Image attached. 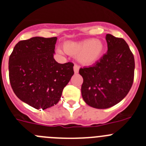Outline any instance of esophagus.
Wrapping results in <instances>:
<instances>
[{
	"label": "esophagus",
	"mask_w": 146,
	"mask_h": 146,
	"mask_svg": "<svg viewBox=\"0 0 146 146\" xmlns=\"http://www.w3.org/2000/svg\"><path fill=\"white\" fill-rule=\"evenodd\" d=\"M73 70H74L75 73H78L79 71V66L78 65H74L73 66Z\"/></svg>",
	"instance_id": "1"
}]
</instances>
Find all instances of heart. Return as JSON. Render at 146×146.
Returning <instances> with one entry per match:
<instances>
[{"mask_svg":"<svg viewBox=\"0 0 146 146\" xmlns=\"http://www.w3.org/2000/svg\"><path fill=\"white\" fill-rule=\"evenodd\" d=\"M104 43L99 39H86L81 41H68L63 44L60 53L76 55L78 62L84 65H92L101 59L104 54Z\"/></svg>","mask_w":146,"mask_h":146,"instance_id":"b5f03b06","label":"heart"}]
</instances>
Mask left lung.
Masks as SVG:
<instances>
[{
	"mask_svg": "<svg viewBox=\"0 0 146 146\" xmlns=\"http://www.w3.org/2000/svg\"><path fill=\"white\" fill-rule=\"evenodd\" d=\"M107 54L94 66L80 68L84 78L81 94L84 102L96 109L118 104L130 92L134 79L135 60L122 38L106 35Z\"/></svg>",
	"mask_w": 146,
	"mask_h": 146,
	"instance_id": "obj_1",
	"label": "left lung"
}]
</instances>
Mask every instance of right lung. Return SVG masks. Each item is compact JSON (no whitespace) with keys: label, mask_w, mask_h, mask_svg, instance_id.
I'll return each instance as SVG.
<instances>
[{"label":"right lung","mask_w":146,"mask_h":146,"mask_svg":"<svg viewBox=\"0 0 146 146\" xmlns=\"http://www.w3.org/2000/svg\"><path fill=\"white\" fill-rule=\"evenodd\" d=\"M57 37L35 36L20 41L9 57V80L20 100L42 110L58 103L74 74L73 64L54 59Z\"/></svg>","instance_id":"1"}]
</instances>
